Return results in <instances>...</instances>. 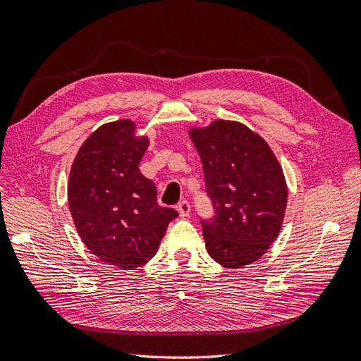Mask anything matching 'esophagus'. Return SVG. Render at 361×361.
<instances>
[{
    "mask_svg": "<svg viewBox=\"0 0 361 361\" xmlns=\"http://www.w3.org/2000/svg\"><path fill=\"white\" fill-rule=\"evenodd\" d=\"M176 211H178V214H180V217H188L189 216V212H190V204L186 202V200H183V202H180L178 203V206H176Z\"/></svg>",
    "mask_w": 361,
    "mask_h": 361,
    "instance_id": "esophagus-1",
    "label": "esophagus"
}]
</instances>
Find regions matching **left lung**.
<instances>
[{
    "mask_svg": "<svg viewBox=\"0 0 361 361\" xmlns=\"http://www.w3.org/2000/svg\"><path fill=\"white\" fill-rule=\"evenodd\" d=\"M216 216L203 224L206 250L225 268L262 257L281 233L288 188L278 158L255 130L216 119L190 127Z\"/></svg>",
    "mask_w": 361,
    "mask_h": 361,
    "instance_id": "obj_1",
    "label": "left lung"
}]
</instances>
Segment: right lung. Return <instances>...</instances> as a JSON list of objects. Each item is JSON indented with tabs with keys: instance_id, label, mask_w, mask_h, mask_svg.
<instances>
[{
	"instance_id": "add662e5",
	"label": "right lung",
	"mask_w": 361,
	"mask_h": 361,
	"mask_svg": "<svg viewBox=\"0 0 361 361\" xmlns=\"http://www.w3.org/2000/svg\"><path fill=\"white\" fill-rule=\"evenodd\" d=\"M132 119L96 128L80 145L68 180V204L85 247L105 264L135 270L157 255L178 212L161 208L140 172L149 137Z\"/></svg>"
}]
</instances>
